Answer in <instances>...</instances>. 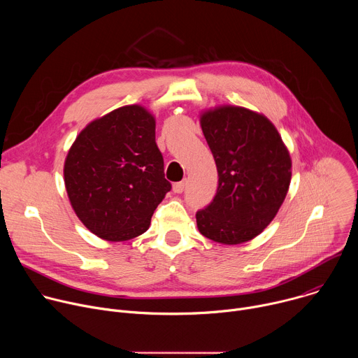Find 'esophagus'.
Wrapping results in <instances>:
<instances>
[{"label":"esophagus","instance_id":"esophagus-1","mask_svg":"<svg viewBox=\"0 0 358 358\" xmlns=\"http://www.w3.org/2000/svg\"><path fill=\"white\" fill-rule=\"evenodd\" d=\"M184 189H185V181H180V182L173 184V191L176 194H181Z\"/></svg>","mask_w":358,"mask_h":358}]
</instances>
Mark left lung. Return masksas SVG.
<instances>
[{
	"mask_svg": "<svg viewBox=\"0 0 358 358\" xmlns=\"http://www.w3.org/2000/svg\"><path fill=\"white\" fill-rule=\"evenodd\" d=\"M214 156L218 188L196 211L198 231L211 241L238 245L258 236L276 217L289 189L292 160L273 123L245 108L220 106L201 115Z\"/></svg>",
	"mask_w": 358,
	"mask_h": 358,
	"instance_id": "8db88e82",
	"label": "left lung"
}]
</instances>
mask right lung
Listing matches in <instances>:
<instances>
[{
    "instance_id": "right-lung-1",
    "label": "right lung",
    "mask_w": 358,
    "mask_h": 358,
    "mask_svg": "<svg viewBox=\"0 0 358 358\" xmlns=\"http://www.w3.org/2000/svg\"><path fill=\"white\" fill-rule=\"evenodd\" d=\"M64 177L71 206L90 232L110 242L145 232L171 189L155 116L130 105L89 123L68 152Z\"/></svg>"
}]
</instances>
